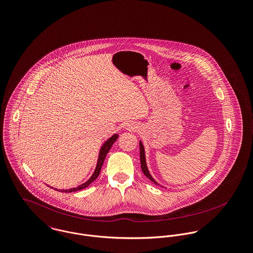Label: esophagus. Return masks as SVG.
I'll return each mask as SVG.
<instances>
[{
	"label": "esophagus",
	"mask_w": 253,
	"mask_h": 253,
	"mask_svg": "<svg viewBox=\"0 0 253 253\" xmlns=\"http://www.w3.org/2000/svg\"><path fill=\"white\" fill-rule=\"evenodd\" d=\"M126 129H128V130H130V131H136V130L138 129V125L135 124V123H129V124L127 125V128H126Z\"/></svg>",
	"instance_id": "obj_1"
}]
</instances>
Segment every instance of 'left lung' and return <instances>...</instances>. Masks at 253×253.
Masks as SVG:
<instances>
[{
    "mask_svg": "<svg viewBox=\"0 0 253 253\" xmlns=\"http://www.w3.org/2000/svg\"><path fill=\"white\" fill-rule=\"evenodd\" d=\"M140 159H141V168H142V171L143 173L148 177V179H150L152 181L153 184L155 185H159L151 175L149 169H148V166H147V161H146V152H145V148H144V145L143 143L140 141Z\"/></svg>",
    "mask_w": 253,
    "mask_h": 253,
    "instance_id": "1",
    "label": "left lung"
}]
</instances>
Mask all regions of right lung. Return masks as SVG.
Masks as SVG:
<instances>
[{
  "label": "right lung",
  "mask_w": 253,
  "mask_h": 253,
  "mask_svg": "<svg viewBox=\"0 0 253 253\" xmlns=\"http://www.w3.org/2000/svg\"><path fill=\"white\" fill-rule=\"evenodd\" d=\"M117 139H118V134H114V135L111 136L107 141H105V142L103 143V145L101 146V150H100V152H99V158H98V162H97L96 169H95L93 175L91 176V178H90L87 182L83 183L82 185H80V186H78V187H76V188H72V189H69V190H67V189H66V190H57V189H54V190L59 191V192H61V193H62V192H64V193H71V192H76V191L83 190V189L87 188V187H88L92 182H94V181L98 178V176L100 175L101 166H102V163H103V161H104V158H105L106 154L108 153L110 148L112 147V145L115 143V141H116Z\"/></svg>",
  "instance_id": "1"
}]
</instances>
